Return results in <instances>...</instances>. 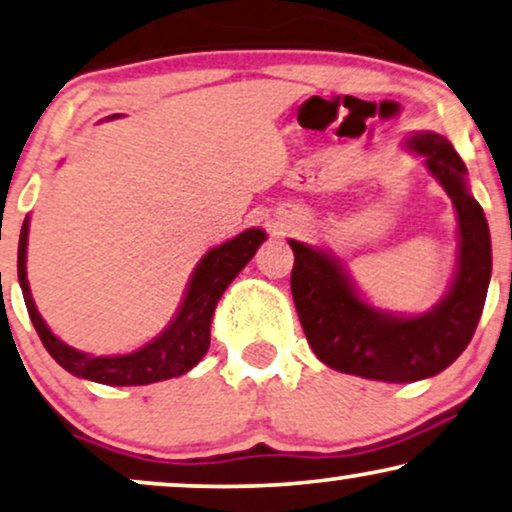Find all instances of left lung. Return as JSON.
<instances>
[{
    "label": "left lung",
    "mask_w": 512,
    "mask_h": 512,
    "mask_svg": "<svg viewBox=\"0 0 512 512\" xmlns=\"http://www.w3.org/2000/svg\"><path fill=\"white\" fill-rule=\"evenodd\" d=\"M407 145L426 159L459 218L454 284L430 313L400 317L371 308L334 256L289 240L294 249L291 294L313 353L343 374L386 383H411L440 374L466 350L480 322L491 277L489 225L468 192L466 164L459 152L433 131L409 136Z\"/></svg>",
    "instance_id": "obj_1"
}]
</instances>
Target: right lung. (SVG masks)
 Wrapping results in <instances>:
<instances>
[{
    "instance_id": "1",
    "label": "right lung",
    "mask_w": 512,
    "mask_h": 512,
    "mask_svg": "<svg viewBox=\"0 0 512 512\" xmlns=\"http://www.w3.org/2000/svg\"><path fill=\"white\" fill-rule=\"evenodd\" d=\"M28 228L30 221L25 218L18 240V282H21L25 305H28L30 320L35 324L44 348L65 371L79 378L103 383V386H148V383L167 381V378L181 376L202 360L209 350L211 317H214L218 298L235 280L237 272L254 258L256 249L265 240V232L258 228L244 230L242 235L232 237L221 247L207 251L192 272L190 287L185 291L183 305L174 317V322L143 348L129 355L115 357H94L82 350L70 348L61 338L51 334L42 315L37 313L32 301L28 272H25V256H28Z\"/></svg>"
}]
</instances>
